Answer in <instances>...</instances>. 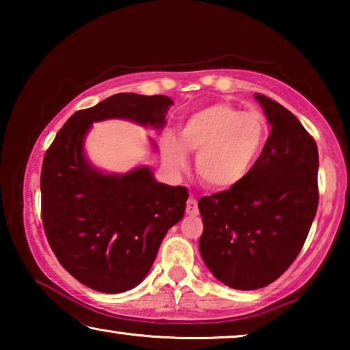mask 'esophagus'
Returning <instances> with one entry per match:
<instances>
[{"instance_id":"34e87169","label":"esophagus","mask_w":350,"mask_h":350,"mask_svg":"<svg viewBox=\"0 0 350 350\" xmlns=\"http://www.w3.org/2000/svg\"><path fill=\"white\" fill-rule=\"evenodd\" d=\"M199 213V208H198V200H196V198L193 196H189L188 198V200H187V215H189V216H196Z\"/></svg>"}]
</instances>
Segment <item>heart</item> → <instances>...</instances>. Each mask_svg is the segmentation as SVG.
Masks as SVG:
<instances>
[{"label": "heart", "mask_w": 350, "mask_h": 350, "mask_svg": "<svg viewBox=\"0 0 350 350\" xmlns=\"http://www.w3.org/2000/svg\"><path fill=\"white\" fill-rule=\"evenodd\" d=\"M264 120L254 112H241L228 103H216L193 112L182 123L179 137L162 139V156L171 168L187 165V151H198L196 170L213 188H230L244 180L262 152Z\"/></svg>", "instance_id": "b5f03b06"}]
</instances>
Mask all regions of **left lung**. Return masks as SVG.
<instances>
[{
    "mask_svg": "<svg viewBox=\"0 0 350 350\" xmlns=\"http://www.w3.org/2000/svg\"><path fill=\"white\" fill-rule=\"evenodd\" d=\"M271 133L238 185L199 199V250L225 286L256 290L276 281L303 248L318 208V148L292 112L254 94Z\"/></svg>",
    "mask_w": 350,
    "mask_h": 350,
    "instance_id": "obj_1",
    "label": "left lung"
}]
</instances>
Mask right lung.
<instances>
[{
    "instance_id": "add662e5",
    "label": "right lung",
    "mask_w": 350,
    "mask_h": 350,
    "mask_svg": "<svg viewBox=\"0 0 350 350\" xmlns=\"http://www.w3.org/2000/svg\"><path fill=\"white\" fill-rule=\"evenodd\" d=\"M173 100L116 94L69 117L47 148L41 168V221L47 242L77 281L103 293L137 286L168 230L185 211V187H168L148 168L102 174L83 157L92 122L129 118L162 128Z\"/></svg>"
}]
</instances>
